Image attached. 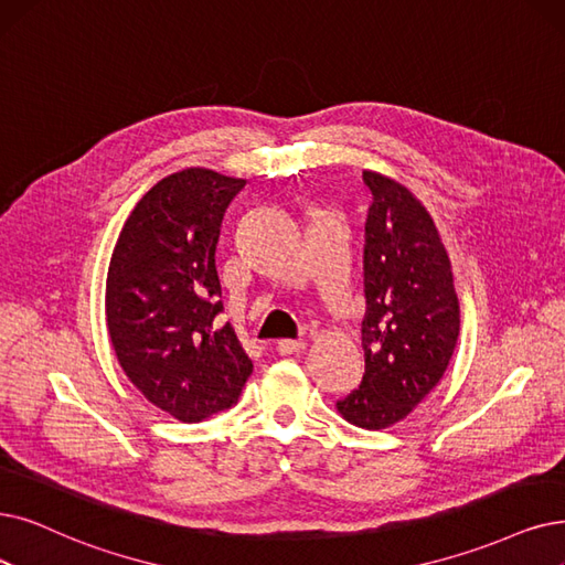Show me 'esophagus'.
I'll use <instances>...</instances> for the list:
<instances>
[{
	"instance_id": "1",
	"label": "esophagus",
	"mask_w": 565,
	"mask_h": 565,
	"mask_svg": "<svg viewBox=\"0 0 565 565\" xmlns=\"http://www.w3.org/2000/svg\"><path fill=\"white\" fill-rule=\"evenodd\" d=\"M276 350H278V354L289 356V354H299V352H303V350H306V343H303V341H289V338H285V341H278Z\"/></svg>"
}]
</instances>
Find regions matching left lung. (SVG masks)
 Listing matches in <instances>:
<instances>
[{
  "label": "left lung",
  "instance_id": "left-lung-1",
  "mask_svg": "<svg viewBox=\"0 0 565 565\" xmlns=\"http://www.w3.org/2000/svg\"><path fill=\"white\" fill-rule=\"evenodd\" d=\"M366 217L361 322L366 373L335 403L341 417L380 431L408 417L443 380L459 338V297L436 222L394 178L364 171Z\"/></svg>",
  "mask_w": 565,
  "mask_h": 565
}]
</instances>
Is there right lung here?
Listing matches in <instances>:
<instances>
[{"label":"right lung","mask_w":565,"mask_h":565,"mask_svg":"<svg viewBox=\"0 0 565 565\" xmlns=\"http://www.w3.org/2000/svg\"><path fill=\"white\" fill-rule=\"evenodd\" d=\"M243 178L190 167L129 213L106 276V324L125 375L154 408L196 424L236 405L253 361L220 324L215 245Z\"/></svg>","instance_id":"1"}]
</instances>
